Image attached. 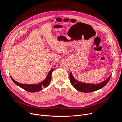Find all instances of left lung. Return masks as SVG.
I'll return each mask as SVG.
<instances>
[{
    "label": "left lung",
    "instance_id": "8db88e82",
    "mask_svg": "<svg viewBox=\"0 0 122 122\" xmlns=\"http://www.w3.org/2000/svg\"><path fill=\"white\" fill-rule=\"evenodd\" d=\"M112 75L108 78L103 81L97 84L94 83H86L84 82H80L76 80L73 77L72 73L71 72L70 74V82L72 84L73 87L79 92H83V93H90L98 90L101 89L102 87L106 86V84L108 83L109 79L111 77Z\"/></svg>",
    "mask_w": 122,
    "mask_h": 122
}]
</instances>
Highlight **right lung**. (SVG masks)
<instances>
[{"label":"right lung","instance_id":"add662e5","mask_svg":"<svg viewBox=\"0 0 122 122\" xmlns=\"http://www.w3.org/2000/svg\"><path fill=\"white\" fill-rule=\"evenodd\" d=\"M53 71V69H51L50 71L49 72L48 74L46 77V78L44 79L43 81L41 82L38 84H23L18 82L16 81L12 77L10 76L11 79H12L13 81L15 83L17 86H19L21 88H23L25 91H27L31 93H36L42 90V88L44 87H47L50 84V81L51 80V74Z\"/></svg>","mask_w":122,"mask_h":122}]
</instances>
